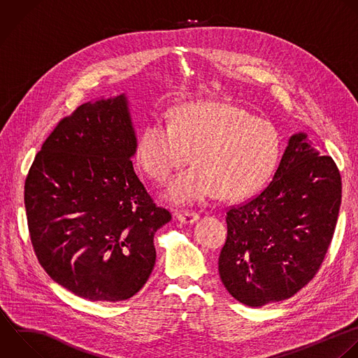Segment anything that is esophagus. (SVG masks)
I'll return each instance as SVG.
<instances>
[{
  "mask_svg": "<svg viewBox=\"0 0 358 358\" xmlns=\"http://www.w3.org/2000/svg\"><path fill=\"white\" fill-rule=\"evenodd\" d=\"M175 217L183 224H193L199 220V214L194 211H178L175 213Z\"/></svg>",
  "mask_w": 358,
  "mask_h": 358,
  "instance_id": "esophagus-1",
  "label": "esophagus"
}]
</instances>
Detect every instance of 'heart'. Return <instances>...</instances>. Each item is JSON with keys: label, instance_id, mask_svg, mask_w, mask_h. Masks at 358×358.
<instances>
[{"label": "heart", "instance_id": "1", "mask_svg": "<svg viewBox=\"0 0 358 358\" xmlns=\"http://www.w3.org/2000/svg\"><path fill=\"white\" fill-rule=\"evenodd\" d=\"M192 159L194 165L172 180L166 197L176 204L204 201L217 193L236 200L255 193L273 173L281 152L278 130L246 109L220 102L176 108L169 124L148 123L136 159L155 182Z\"/></svg>", "mask_w": 358, "mask_h": 358}]
</instances>
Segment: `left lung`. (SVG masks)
<instances>
[{
  "mask_svg": "<svg viewBox=\"0 0 358 358\" xmlns=\"http://www.w3.org/2000/svg\"><path fill=\"white\" fill-rule=\"evenodd\" d=\"M341 178L299 133L289 138L273 180L227 208L218 271L228 292L248 306L295 295L319 271L331 243Z\"/></svg>",
  "mask_w": 358,
  "mask_h": 358,
  "instance_id": "8db88e82",
  "label": "left lung"
}]
</instances>
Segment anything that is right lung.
I'll return each mask as SVG.
<instances>
[{
    "mask_svg": "<svg viewBox=\"0 0 358 358\" xmlns=\"http://www.w3.org/2000/svg\"><path fill=\"white\" fill-rule=\"evenodd\" d=\"M136 148L120 95L63 117L28 172L24 200L35 255L81 298L129 299L154 268V235L172 215L136 175Z\"/></svg>",
    "mask_w": 358,
    "mask_h": 358,
    "instance_id": "obj_1",
    "label": "right lung"
}]
</instances>
